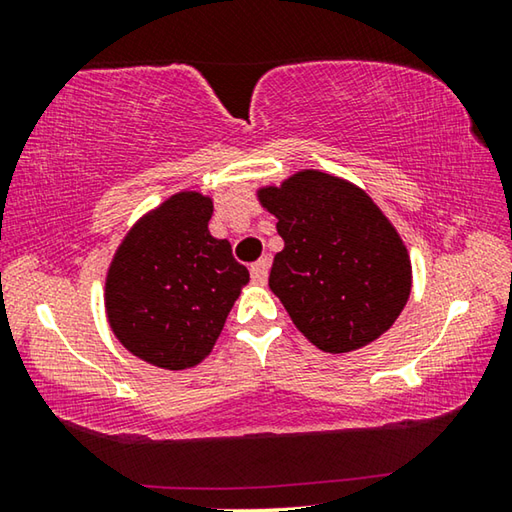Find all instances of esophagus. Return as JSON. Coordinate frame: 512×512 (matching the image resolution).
Instances as JSON below:
<instances>
[{
    "label": "esophagus",
    "mask_w": 512,
    "mask_h": 512,
    "mask_svg": "<svg viewBox=\"0 0 512 512\" xmlns=\"http://www.w3.org/2000/svg\"><path fill=\"white\" fill-rule=\"evenodd\" d=\"M268 268H271V259L268 257H262L253 268H250V277H253L255 284H266Z\"/></svg>",
    "instance_id": "esophagus-1"
}]
</instances>
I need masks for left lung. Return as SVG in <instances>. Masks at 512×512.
Wrapping results in <instances>:
<instances>
[{
  "mask_svg": "<svg viewBox=\"0 0 512 512\" xmlns=\"http://www.w3.org/2000/svg\"><path fill=\"white\" fill-rule=\"evenodd\" d=\"M257 198L284 239L268 287L318 350H359L393 327L411 293V259L363 189L305 169Z\"/></svg>",
  "mask_w": 512,
  "mask_h": 512,
  "instance_id": "left-lung-1",
  "label": "left lung"
}]
</instances>
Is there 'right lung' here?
I'll return each mask as SVG.
<instances>
[{"label":"right lung","mask_w":512,"mask_h":512,"mask_svg":"<svg viewBox=\"0 0 512 512\" xmlns=\"http://www.w3.org/2000/svg\"><path fill=\"white\" fill-rule=\"evenodd\" d=\"M212 212L210 196L173 194L133 225L110 262V329L151 366H198L250 280L248 268L232 257L230 241L207 230Z\"/></svg>","instance_id":"right-lung-1"}]
</instances>
